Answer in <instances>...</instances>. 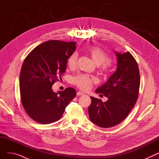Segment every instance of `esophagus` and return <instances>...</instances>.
<instances>
[{
    "mask_svg": "<svg viewBox=\"0 0 159 159\" xmlns=\"http://www.w3.org/2000/svg\"><path fill=\"white\" fill-rule=\"evenodd\" d=\"M84 93H83L82 92H81V91H78V92L77 93V95L78 96H80V95H84Z\"/></svg>",
    "mask_w": 159,
    "mask_h": 159,
    "instance_id": "esophagus-1",
    "label": "esophagus"
}]
</instances>
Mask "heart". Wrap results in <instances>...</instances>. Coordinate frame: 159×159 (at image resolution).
I'll use <instances>...</instances> for the list:
<instances>
[{"instance_id":"b5f03b06","label":"heart","mask_w":159,"mask_h":159,"mask_svg":"<svg viewBox=\"0 0 159 159\" xmlns=\"http://www.w3.org/2000/svg\"><path fill=\"white\" fill-rule=\"evenodd\" d=\"M87 52L97 65H101L100 68H101V70L104 73L110 72L111 64L107 62L109 61V55L106 52H104L101 48L95 46L88 48ZM77 58L78 54L75 52L73 53L68 57V65L70 68L73 69L76 67ZM95 80L93 78H91L86 75H77L72 80L73 84L83 91L89 89L92 86Z\"/></svg>"}]
</instances>
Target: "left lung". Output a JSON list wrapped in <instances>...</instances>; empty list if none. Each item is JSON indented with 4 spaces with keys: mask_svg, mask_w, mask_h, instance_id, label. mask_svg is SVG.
<instances>
[{
    "mask_svg": "<svg viewBox=\"0 0 159 159\" xmlns=\"http://www.w3.org/2000/svg\"><path fill=\"white\" fill-rule=\"evenodd\" d=\"M117 68L107 81L95 92L107 97L101 100L90 97L88 107L91 121L101 128H111L120 123L135 104L139 96L140 74L137 62L129 52H115Z\"/></svg>",
    "mask_w": 159,
    "mask_h": 159,
    "instance_id": "8db88e82",
    "label": "left lung"
}]
</instances>
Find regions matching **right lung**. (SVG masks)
Wrapping results in <instances>:
<instances>
[{"instance_id":"right-lung-1","label":"right lung","mask_w":159,"mask_h":159,"mask_svg":"<svg viewBox=\"0 0 159 159\" xmlns=\"http://www.w3.org/2000/svg\"><path fill=\"white\" fill-rule=\"evenodd\" d=\"M76 43L48 40L28 54L19 77L20 99L25 111L33 120L48 124L59 120L66 107L76 96L73 88L55 93L54 83L65 73L68 57Z\"/></svg>"}]
</instances>
